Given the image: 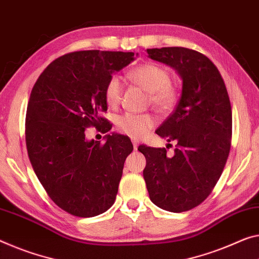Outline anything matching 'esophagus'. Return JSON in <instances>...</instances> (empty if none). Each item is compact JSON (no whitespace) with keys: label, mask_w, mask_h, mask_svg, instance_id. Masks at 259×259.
<instances>
[{"label":"esophagus","mask_w":259,"mask_h":259,"mask_svg":"<svg viewBox=\"0 0 259 259\" xmlns=\"http://www.w3.org/2000/svg\"><path fill=\"white\" fill-rule=\"evenodd\" d=\"M132 143H133V148L137 150L138 146H139V141L137 140V139H132Z\"/></svg>","instance_id":"obj_1"}]
</instances>
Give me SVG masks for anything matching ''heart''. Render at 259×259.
Returning <instances> with one entry per match:
<instances>
[{
    "instance_id": "obj_1",
    "label": "heart",
    "mask_w": 259,
    "mask_h": 259,
    "mask_svg": "<svg viewBox=\"0 0 259 259\" xmlns=\"http://www.w3.org/2000/svg\"><path fill=\"white\" fill-rule=\"evenodd\" d=\"M128 76L149 93L150 103L161 111L170 109L177 99V90L170 83V74L165 68L153 63H145L130 71ZM122 82L119 76H112L105 87L107 105L116 107L121 99ZM156 124L149 113H124L117 118L116 125L120 133L139 139Z\"/></svg>"
}]
</instances>
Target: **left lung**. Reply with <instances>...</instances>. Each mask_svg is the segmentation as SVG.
<instances>
[{
    "instance_id": "left-lung-1",
    "label": "left lung",
    "mask_w": 259,
    "mask_h": 259,
    "mask_svg": "<svg viewBox=\"0 0 259 259\" xmlns=\"http://www.w3.org/2000/svg\"><path fill=\"white\" fill-rule=\"evenodd\" d=\"M147 53L177 71L182 95L176 110L156 130L168 142H176L174 156H166L165 148L139 146L146 157L143 178L155 205L169 212H185L209 196L228 158V93L215 65L197 51L162 47L148 49Z\"/></svg>"
}]
</instances>
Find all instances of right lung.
<instances>
[{
    "instance_id": "add662e5",
    "label": "right lung",
    "mask_w": 259,
    "mask_h": 259,
    "mask_svg": "<svg viewBox=\"0 0 259 259\" xmlns=\"http://www.w3.org/2000/svg\"><path fill=\"white\" fill-rule=\"evenodd\" d=\"M137 55L109 51L65 54L46 67L31 91L25 122L27 154L50 198L71 215H99L116 200L132 142L112 133L101 145L87 140L85 130H111L101 117L107 110L106 83Z\"/></svg>"
}]
</instances>
